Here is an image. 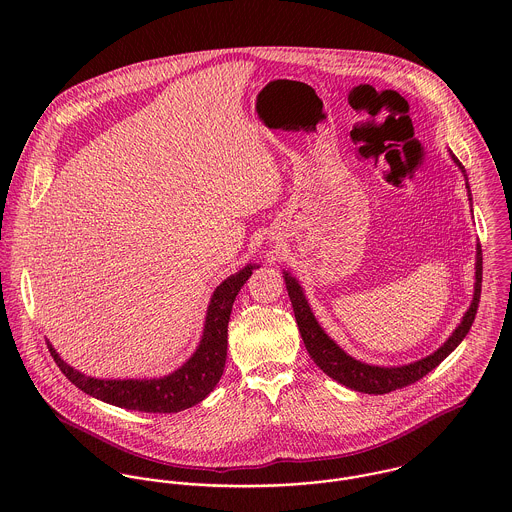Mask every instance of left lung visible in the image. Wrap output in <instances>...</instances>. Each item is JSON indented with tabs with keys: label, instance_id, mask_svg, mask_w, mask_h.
I'll return each instance as SVG.
<instances>
[{
	"label": "left lung",
	"instance_id": "obj_1",
	"mask_svg": "<svg viewBox=\"0 0 512 512\" xmlns=\"http://www.w3.org/2000/svg\"><path fill=\"white\" fill-rule=\"evenodd\" d=\"M453 163L461 169L463 177H465V187H467V195H469V203H471V191H469V183H467V175H465V167L461 165V161L449 151ZM473 213V211H471ZM481 280H483V254H481V246L477 244V254H475V286H473V299L469 309L465 311L461 323L455 327V331L447 337V341L439 347L438 351H434L432 355L416 361V363H408V365L400 366H378L368 365L363 361H357L355 357L347 355L319 325V321L315 319L307 297L303 293V288L299 286V282L293 278L290 272L284 270V282L288 288V295L292 299L293 313H295V321L301 333V339L305 343V349L309 353V357L313 359V363L319 366L327 376H331L333 380L341 382L343 386L357 390V392H365V394H386L398 388H404L408 384H414L416 380L424 378L428 372H432L436 366L447 359L457 345L465 339V335L469 333L473 321H475V313L479 307V297H481Z\"/></svg>",
	"mask_w": 512,
	"mask_h": 512
}]
</instances>
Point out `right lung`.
<instances>
[{
  "label": "right lung",
  "mask_w": 512,
  "mask_h": 512,
  "mask_svg": "<svg viewBox=\"0 0 512 512\" xmlns=\"http://www.w3.org/2000/svg\"><path fill=\"white\" fill-rule=\"evenodd\" d=\"M260 268L258 264H246L236 274L228 276L211 295L203 335L195 353L167 376L159 378H128V380H106L94 378L78 372L67 365L55 347L47 341L51 357L63 374L73 382L76 388L108 402L118 408L138 410L149 414H175L203 402L222 376L226 363V345H228V321L230 311L240 288L252 276V270Z\"/></svg>",
  "instance_id": "add662e5"
}]
</instances>
